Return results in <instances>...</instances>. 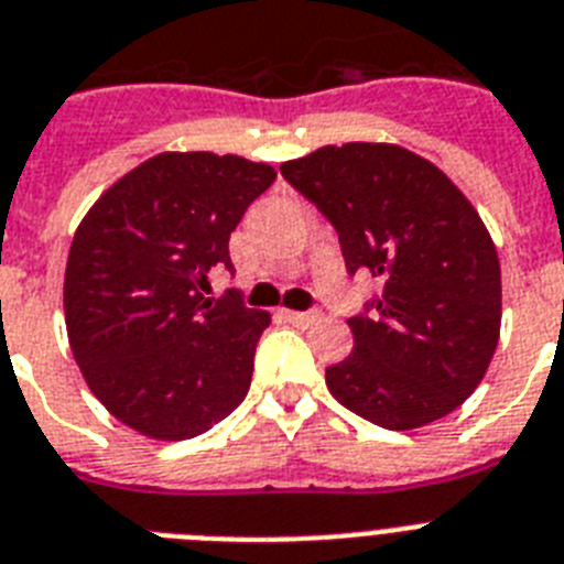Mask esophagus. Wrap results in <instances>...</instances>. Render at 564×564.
Instances as JSON below:
<instances>
[{"label": "esophagus", "instance_id": "obj_1", "mask_svg": "<svg viewBox=\"0 0 564 564\" xmlns=\"http://www.w3.org/2000/svg\"><path fill=\"white\" fill-rule=\"evenodd\" d=\"M283 318L290 321V324H295V326H312L315 324V321L321 318L318 312H292V310H283L281 312Z\"/></svg>", "mask_w": 564, "mask_h": 564}]
</instances>
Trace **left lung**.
<instances>
[{
    "label": "left lung",
    "mask_w": 564,
    "mask_h": 564,
    "mask_svg": "<svg viewBox=\"0 0 564 564\" xmlns=\"http://www.w3.org/2000/svg\"><path fill=\"white\" fill-rule=\"evenodd\" d=\"M281 174L335 226L349 272L381 281L347 321L352 352L326 367L329 392L387 430L465 404L501 326L499 254L473 203L438 165L392 143L324 145Z\"/></svg>",
    "instance_id": "obj_1"
}]
</instances>
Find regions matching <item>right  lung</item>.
<instances>
[{"label":"right lung","instance_id":"add662e5","mask_svg":"<svg viewBox=\"0 0 564 564\" xmlns=\"http://www.w3.org/2000/svg\"><path fill=\"white\" fill-rule=\"evenodd\" d=\"M274 177L238 154L163 151L106 188L74 231L63 286L70 352L126 427L183 442L246 399L272 318L235 292H203L212 269H231L229 235Z\"/></svg>","mask_w":564,"mask_h":564}]
</instances>
